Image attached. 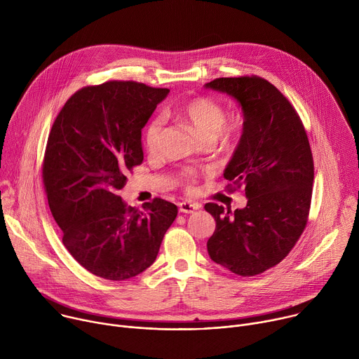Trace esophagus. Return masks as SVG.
<instances>
[{
    "label": "esophagus",
    "instance_id": "obj_1",
    "mask_svg": "<svg viewBox=\"0 0 359 359\" xmlns=\"http://www.w3.org/2000/svg\"><path fill=\"white\" fill-rule=\"evenodd\" d=\"M201 206L198 203H190V201H182L179 203V210L182 213H193L196 210H198Z\"/></svg>",
    "mask_w": 359,
    "mask_h": 359
}]
</instances>
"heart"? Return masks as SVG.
I'll list each match as a JSON object with an SVG mask.
<instances>
[{
  "instance_id": "b5f03b06",
  "label": "heart",
  "mask_w": 359,
  "mask_h": 359,
  "mask_svg": "<svg viewBox=\"0 0 359 359\" xmlns=\"http://www.w3.org/2000/svg\"><path fill=\"white\" fill-rule=\"evenodd\" d=\"M175 114L186 122L196 135L206 143H212L216 137L223 142L237 139L244 128L241 116H231L226 121L224 108L212 97L196 96L179 105ZM163 130V119L161 116L153 118L144 130V146L149 151H156ZM197 173L193 169H186L180 173V183L184 190L191 193L196 190Z\"/></svg>"
}]
</instances>
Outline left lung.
I'll use <instances>...</instances> for the list:
<instances>
[{"instance_id":"8db88e82","label":"left lung","mask_w":359,"mask_h":359,"mask_svg":"<svg viewBox=\"0 0 359 359\" xmlns=\"http://www.w3.org/2000/svg\"><path fill=\"white\" fill-rule=\"evenodd\" d=\"M206 88L241 105L243 135L224 177L231 191L243 186L247 197V206L234 213L216 203L204 206L216 220L208 251L229 271L252 277L281 263L309 222L313 151L299 115L267 79L217 78Z\"/></svg>"}]
</instances>
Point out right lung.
I'll return each mask as SVG.
<instances>
[{
  "mask_svg": "<svg viewBox=\"0 0 359 359\" xmlns=\"http://www.w3.org/2000/svg\"><path fill=\"white\" fill-rule=\"evenodd\" d=\"M168 93L135 81L83 86L50 128L42 162L49 209L67 250L96 277L123 281L144 271L177 216L163 198L142 212L119 196L143 162L142 129Z\"/></svg>",
  "mask_w": 359,
  "mask_h": 359,
  "instance_id": "add662e5",
  "label": "right lung"
}]
</instances>
